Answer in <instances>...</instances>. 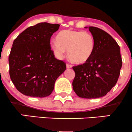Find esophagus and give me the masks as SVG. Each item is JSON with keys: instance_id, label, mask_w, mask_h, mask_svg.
I'll use <instances>...</instances> for the list:
<instances>
[{"instance_id": "esophagus-1", "label": "esophagus", "mask_w": 132, "mask_h": 132, "mask_svg": "<svg viewBox=\"0 0 132 132\" xmlns=\"http://www.w3.org/2000/svg\"><path fill=\"white\" fill-rule=\"evenodd\" d=\"M72 68V66H71V64H66V68H67V69H69V68Z\"/></svg>"}]
</instances>
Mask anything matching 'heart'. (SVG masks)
Returning <instances> with one entry per match:
<instances>
[{
    "label": "heart",
    "instance_id": "b5f03b06",
    "mask_svg": "<svg viewBox=\"0 0 132 132\" xmlns=\"http://www.w3.org/2000/svg\"><path fill=\"white\" fill-rule=\"evenodd\" d=\"M56 40L50 42V47L54 54L62 57L68 50L69 60L78 64L88 61L96 46L94 36L87 31L64 30L57 34Z\"/></svg>",
    "mask_w": 132,
    "mask_h": 132
}]
</instances>
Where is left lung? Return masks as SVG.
Returning <instances> with one entry per match:
<instances>
[{"mask_svg": "<svg viewBox=\"0 0 132 132\" xmlns=\"http://www.w3.org/2000/svg\"><path fill=\"white\" fill-rule=\"evenodd\" d=\"M94 36L96 46L90 59L74 66L75 78L72 88L84 99L102 97L116 84L122 61L120 47L109 33L94 27H86Z\"/></svg>", "mask_w": 132, "mask_h": 132, "instance_id": "left-lung-1", "label": "left lung"}]
</instances>
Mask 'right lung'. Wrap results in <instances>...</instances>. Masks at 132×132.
<instances>
[{
  "label": "right lung",
  "instance_id": "right-lung-1",
  "mask_svg": "<svg viewBox=\"0 0 132 132\" xmlns=\"http://www.w3.org/2000/svg\"><path fill=\"white\" fill-rule=\"evenodd\" d=\"M59 24L43 22L30 27L13 41L9 57L13 84L23 94L45 97L54 89L56 80L66 70V64L54 57L50 38Z\"/></svg>",
  "mask_w": 132,
  "mask_h": 132
}]
</instances>
